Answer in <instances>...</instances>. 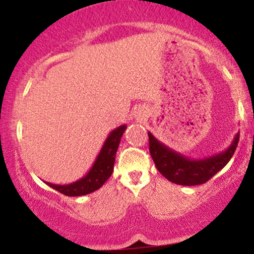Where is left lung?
Here are the masks:
<instances>
[{
    "instance_id": "left-lung-1",
    "label": "left lung",
    "mask_w": 254,
    "mask_h": 254,
    "mask_svg": "<svg viewBox=\"0 0 254 254\" xmlns=\"http://www.w3.org/2000/svg\"><path fill=\"white\" fill-rule=\"evenodd\" d=\"M149 136V151L157 171L170 182L178 185L194 186L208 182L229 162L238 147L240 133H237L232 144L224 151L204 159H191L171 149L160 142L151 132Z\"/></svg>"
}]
</instances>
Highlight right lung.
<instances>
[{
    "label": "right lung",
    "mask_w": 254,
    "mask_h": 254,
    "mask_svg": "<svg viewBox=\"0 0 254 254\" xmlns=\"http://www.w3.org/2000/svg\"><path fill=\"white\" fill-rule=\"evenodd\" d=\"M127 129V125H121L116 127L107 136L106 141L104 142L103 148L100 153L98 154L97 160L93 164L92 168L88 171L83 178L76 180V182L65 184V185H57V184L48 183L49 186L61 193L65 194L69 197L84 196V194L92 193L97 191L104 185L105 182L111 177L113 172V166H115L116 153H117L119 142H121L122 136Z\"/></svg>",
    "instance_id": "1"
}]
</instances>
